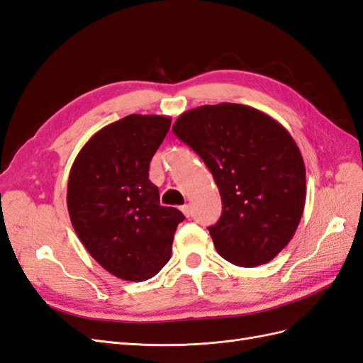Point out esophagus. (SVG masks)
<instances>
[{
    "instance_id": "34e87169",
    "label": "esophagus",
    "mask_w": 363,
    "mask_h": 363,
    "mask_svg": "<svg viewBox=\"0 0 363 363\" xmlns=\"http://www.w3.org/2000/svg\"><path fill=\"white\" fill-rule=\"evenodd\" d=\"M182 212L184 213L186 218H189V216H191V206H189V204L182 206Z\"/></svg>"
}]
</instances>
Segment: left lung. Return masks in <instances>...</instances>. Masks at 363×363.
Returning a JSON list of instances; mask_svg holds the SVG:
<instances>
[{
  "mask_svg": "<svg viewBox=\"0 0 363 363\" xmlns=\"http://www.w3.org/2000/svg\"><path fill=\"white\" fill-rule=\"evenodd\" d=\"M172 131L203 159L221 195V218L208 227L219 256L245 268L271 262L295 235L306 203L304 162L289 131L235 103L191 108Z\"/></svg>",
  "mask_w": 363,
  "mask_h": 363,
  "instance_id": "8db88e82",
  "label": "left lung"
}]
</instances>
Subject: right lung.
<instances>
[{"label":"right lung","instance_id":"obj_1","mask_svg":"<svg viewBox=\"0 0 363 363\" xmlns=\"http://www.w3.org/2000/svg\"><path fill=\"white\" fill-rule=\"evenodd\" d=\"M169 116L128 115L101 128L77 155L67 203L72 227L89 255L115 277L144 281L167 265L184 215L160 206L150 162Z\"/></svg>","mask_w":363,"mask_h":363}]
</instances>
